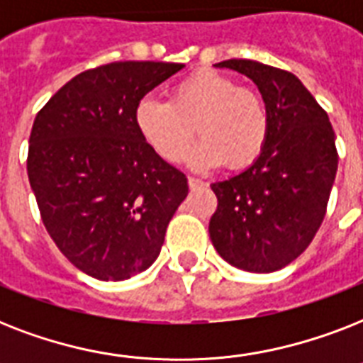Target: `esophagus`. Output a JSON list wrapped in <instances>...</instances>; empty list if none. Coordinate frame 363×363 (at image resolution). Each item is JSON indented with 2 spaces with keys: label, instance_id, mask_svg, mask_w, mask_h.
<instances>
[{
  "label": "esophagus",
  "instance_id": "34e87169",
  "mask_svg": "<svg viewBox=\"0 0 363 363\" xmlns=\"http://www.w3.org/2000/svg\"><path fill=\"white\" fill-rule=\"evenodd\" d=\"M188 186L192 188V190H196V188H203L205 182L196 179V177H188Z\"/></svg>",
  "mask_w": 363,
  "mask_h": 363
}]
</instances>
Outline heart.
<instances>
[{"mask_svg":"<svg viewBox=\"0 0 363 363\" xmlns=\"http://www.w3.org/2000/svg\"><path fill=\"white\" fill-rule=\"evenodd\" d=\"M133 122L143 141L171 164L186 156L196 125L203 139L190 154L194 169L226 162L232 169H242L259 158L269 137V111L262 94L213 69L177 82L169 101L141 99Z\"/></svg>","mask_w":363,"mask_h":363,"instance_id":"obj_1","label":"heart"}]
</instances>
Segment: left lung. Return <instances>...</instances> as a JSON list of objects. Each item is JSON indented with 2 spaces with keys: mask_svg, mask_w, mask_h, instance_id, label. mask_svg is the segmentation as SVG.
Wrapping results in <instances>:
<instances>
[{
  "mask_svg": "<svg viewBox=\"0 0 363 363\" xmlns=\"http://www.w3.org/2000/svg\"><path fill=\"white\" fill-rule=\"evenodd\" d=\"M258 86L269 111V137L250 167L213 182V247L228 264L271 273L298 258L318 232L337 173L328 113L290 71L254 60H226Z\"/></svg>",
  "mask_w": 363,
  "mask_h": 363,
  "instance_id": "8db88e82",
  "label": "left lung"
}]
</instances>
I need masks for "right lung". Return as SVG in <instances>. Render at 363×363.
Returning <instances> with one entry per match:
<instances>
[{"instance_id": "obj_1", "label": "right lung", "mask_w": 363, "mask_h": 363, "mask_svg": "<svg viewBox=\"0 0 363 363\" xmlns=\"http://www.w3.org/2000/svg\"><path fill=\"white\" fill-rule=\"evenodd\" d=\"M113 62L82 71L35 116L28 177L43 224L65 258L99 281H125L158 258L188 196L184 173L137 133V104L181 71Z\"/></svg>"}]
</instances>
